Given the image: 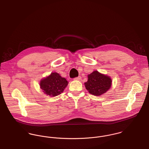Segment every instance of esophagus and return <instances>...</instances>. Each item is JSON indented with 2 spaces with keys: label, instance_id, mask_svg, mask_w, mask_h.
<instances>
[{
  "label": "esophagus",
  "instance_id": "esophagus-1",
  "mask_svg": "<svg viewBox=\"0 0 149 149\" xmlns=\"http://www.w3.org/2000/svg\"><path fill=\"white\" fill-rule=\"evenodd\" d=\"M81 78V77H80V76H79L78 77H77V78H75L74 80H80V79Z\"/></svg>",
  "mask_w": 149,
  "mask_h": 149
}]
</instances>
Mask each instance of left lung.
I'll list each match as a JSON object with an SVG mask.
<instances>
[{
  "instance_id": "obj_1",
  "label": "left lung",
  "mask_w": 149,
  "mask_h": 149,
  "mask_svg": "<svg viewBox=\"0 0 149 149\" xmlns=\"http://www.w3.org/2000/svg\"><path fill=\"white\" fill-rule=\"evenodd\" d=\"M88 78L87 81L84 83L85 87L89 93L95 96L105 93L111 86V79L98 71H94L89 74Z\"/></svg>"
}]
</instances>
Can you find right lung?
<instances>
[{
	"label": "right lung",
	"mask_w": 149,
	"mask_h": 149,
	"mask_svg": "<svg viewBox=\"0 0 149 149\" xmlns=\"http://www.w3.org/2000/svg\"><path fill=\"white\" fill-rule=\"evenodd\" d=\"M68 81L58 73L52 72L48 77L41 80L40 87L47 95L54 97L60 95L67 87Z\"/></svg>",
	"instance_id": "right-lung-1"
}]
</instances>
